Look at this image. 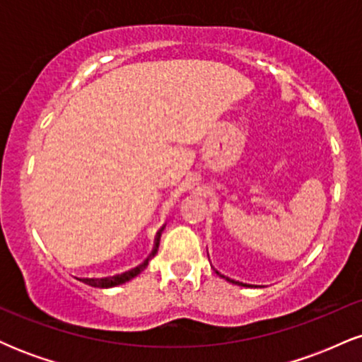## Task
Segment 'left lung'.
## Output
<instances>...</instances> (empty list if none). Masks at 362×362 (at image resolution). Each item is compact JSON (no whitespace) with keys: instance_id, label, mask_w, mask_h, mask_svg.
Here are the masks:
<instances>
[{"instance_id":"obj_1","label":"left lung","mask_w":362,"mask_h":362,"mask_svg":"<svg viewBox=\"0 0 362 362\" xmlns=\"http://www.w3.org/2000/svg\"><path fill=\"white\" fill-rule=\"evenodd\" d=\"M216 274H218L219 277H223V279H226V281H230V282H233V284H238V286H247V284H243V282H238V281H233V279H230V277H226V276H223L221 272H218L216 271Z\"/></svg>"}]
</instances>
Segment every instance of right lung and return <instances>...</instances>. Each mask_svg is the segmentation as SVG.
<instances>
[{"label":"right lung","instance_id":"1","mask_svg":"<svg viewBox=\"0 0 362 362\" xmlns=\"http://www.w3.org/2000/svg\"><path fill=\"white\" fill-rule=\"evenodd\" d=\"M161 231H163V228H161V230L158 231V233H156V238H155V247H153V252L149 253V257H148V259L144 260L143 264H141V265H138V267H136V269H132V271H127V272H124V274H119V276L103 277V279H88V277H86V279H80V281H83V282H85V284H88V286H93V288H114V286L124 284V282L131 281L132 277H136V276H138V274L143 272L144 269L148 267L149 260H151L153 257L156 255V252H158V247H160Z\"/></svg>","mask_w":362,"mask_h":362}]
</instances>
